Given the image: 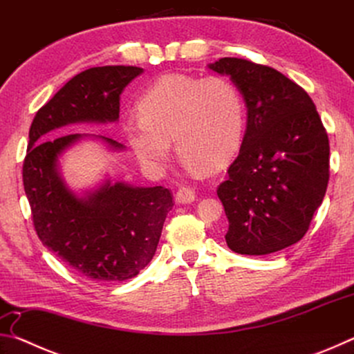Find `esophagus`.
I'll use <instances>...</instances> for the list:
<instances>
[{"label": "esophagus", "instance_id": "esophagus-1", "mask_svg": "<svg viewBox=\"0 0 354 354\" xmlns=\"http://www.w3.org/2000/svg\"><path fill=\"white\" fill-rule=\"evenodd\" d=\"M175 201L178 205H189V203L195 201V192L189 187H181L176 192Z\"/></svg>", "mask_w": 354, "mask_h": 354}]
</instances>
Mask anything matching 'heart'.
Instances as JSON below:
<instances>
[{
  "mask_svg": "<svg viewBox=\"0 0 354 354\" xmlns=\"http://www.w3.org/2000/svg\"><path fill=\"white\" fill-rule=\"evenodd\" d=\"M139 117H128L123 131L137 159L159 170L173 140L190 173L218 170L241 147L245 109L241 93L223 76L196 77L170 73L142 95Z\"/></svg>",
  "mask_w": 354,
  "mask_h": 354,
  "instance_id": "heart-1",
  "label": "heart"
}]
</instances>
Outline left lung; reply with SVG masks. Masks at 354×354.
<instances>
[{
  "mask_svg": "<svg viewBox=\"0 0 354 354\" xmlns=\"http://www.w3.org/2000/svg\"><path fill=\"white\" fill-rule=\"evenodd\" d=\"M230 76L247 107L237 159L217 189L230 221L226 243L262 256L301 241L329 179V142L309 95L266 65L223 57L209 64Z\"/></svg>",
  "mask_w": 354,
  "mask_h": 354,
  "instance_id": "obj_1",
  "label": "left lung"
}]
</instances>
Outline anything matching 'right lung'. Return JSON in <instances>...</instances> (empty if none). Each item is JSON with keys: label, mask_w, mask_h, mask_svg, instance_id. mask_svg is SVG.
<instances>
[{"label": "right lung", "mask_w": 354, "mask_h": 354, "mask_svg": "<svg viewBox=\"0 0 354 354\" xmlns=\"http://www.w3.org/2000/svg\"><path fill=\"white\" fill-rule=\"evenodd\" d=\"M143 73L139 67H93L65 84L39 109L29 129L23 184L34 227L45 247L81 277L109 283L139 274L153 259L173 200L169 189L137 187L106 178L97 187L76 192L61 170L62 154L84 139L111 149L124 145L104 136L48 133L75 123H115L120 95Z\"/></svg>", "instance_id": "add662e5"}]
</instances>
